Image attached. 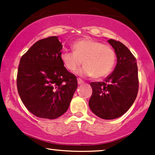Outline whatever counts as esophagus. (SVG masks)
<instances>
[{
  "mask_svg": "<svg viewBox=\"0 0 155 155\" xmlns=\"http://www.w3.org/2000/svg\"><path fill=\"white\" fill-rule=\"evenodd\" d=\"M77 81H78V84H83V82H84V81L81 79H78Z\"/></svg>",
  "mask_w": 155,
  "mask_h": 155,
  "instance_id": "34e87169",
  "label": "esophagus"
}]
</instances>
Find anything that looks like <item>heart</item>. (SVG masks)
Returning a JSON list of instances; mask_svg holds the SVG:
<instances>
[{"label": "heart", "mask_w": 155, "mask_h": 155, "mask_svg": "<svg viewBox=\"0 0 155 155\" xmlns=\"http://www.w3.org/2000/svg\"><path fill=\"white\" fill-rule=\"evenodd\" d=\"M74 52L64 51L60 55L67 70L74 72L83 63L77 74L96 79L105 77L111 73L115 64L116 55L111 47L91 38H83L72 45Z\"/></svg>", "instance_id": "1"}]
</instances>
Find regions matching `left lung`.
<instances>
[{
  "instance_id": "left-lung-1",
  "label": "left lung",
  "mask_w": 155,
  "mask_h": 155,
  "mask_svg": "<svg viewBox=\"0 0 155 155\" xmlns=\"http://www.w3.org/2000/svg\"><path fill=\"white\" fill-rule=\"evenodd\" d=\"M117 55L114 71L103 82H91L92 94L89 106L104 120H114L125 114L133 104L138 91L136 60L128 48L120 41L109 39Z\"/></svg>"
}]
</instances>
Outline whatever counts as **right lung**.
Masks as SVG:
<instances>
[{
  "label": "right lung",
  "instance_id": "right-lung-1",
  "mask_svg": "<svg viewBox=\"0 0 155 155\" xmlns=\"http://www.w3.org/2000/svg\"><path fill=\"white\" fill-rule=\"evenodd\" d=\"M58 36L41 39L21 58L17 84L19 97L35 116L54 120L65 113L77 88L75 75L62 63Z\"/></svg>",
  "mask_w": 155,
  "mask_h": 155
}]
</instances>
